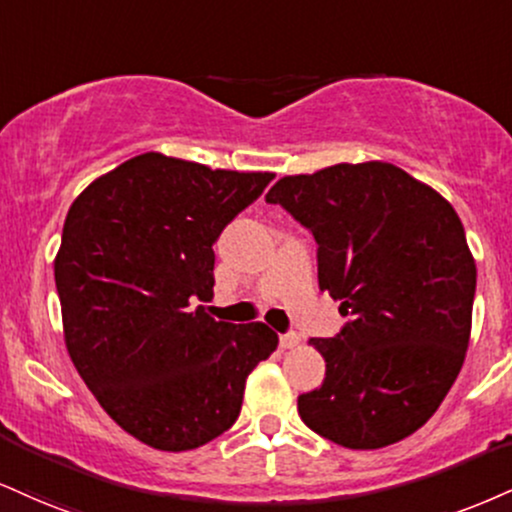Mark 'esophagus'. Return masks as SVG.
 Listing matches in <instances>:
<instances>
[{"mask_svg":"<svg viewBox=\"0 0 512 512\" xmlns=\"http://www.w3.org/2000/svg\"><path fill=\"white\" fill-rule=\"evenodd\" d=\"M279 346H281L283 350H293V348H298V346H300V336H298V334H281V338H279Z\"/></svg>","mask_w":512,"mask_h":512,"instance_id":"esophagus-1","label":"esophagus"}]
</instances>
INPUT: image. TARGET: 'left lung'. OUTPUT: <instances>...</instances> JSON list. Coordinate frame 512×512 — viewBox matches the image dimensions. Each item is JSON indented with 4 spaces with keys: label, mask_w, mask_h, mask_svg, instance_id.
I'll return each mask as SVG.
<instances>
[{
    "label": "left lung",
    "mask_w": 512,
    "mask_h": 512,
    "mask_svg": "<svg viewBox=\"0 0 512 512\" xmlns=\"http://www.w3.org/2000/svg\"><path fill=\"white\" fill-rule=\"evenodd\" d=\"M267 202L312 231L319 288L350 317L338 336L310 338L326 379L298 398L303 422L353 451L415 434L470 346L477 264L458 212L389 162L283 176Z\"/></svg>",
    "instance_id": "left-lung-1"
}]
</instances>
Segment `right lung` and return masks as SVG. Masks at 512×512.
<instances>
[{
	"instance_id": "add662e5",
	"label": "right lung",
	"mask_w": 512,
	"mask_h": 512,
	"mask_svg": "<svg viewBox=\"0 0 512 512\" xmlns=\"http://www.w3.org/2000/svg\"><path fill=\"white\" fill-rule=\"evenodd\" d=\"M272 171L145 152L66 214L54 257L64 341L85 386L133 439L193 451L238 420L248 374L279 346L267 324L217 322L214 240Z\"/></svg>"
}]
</instances>
